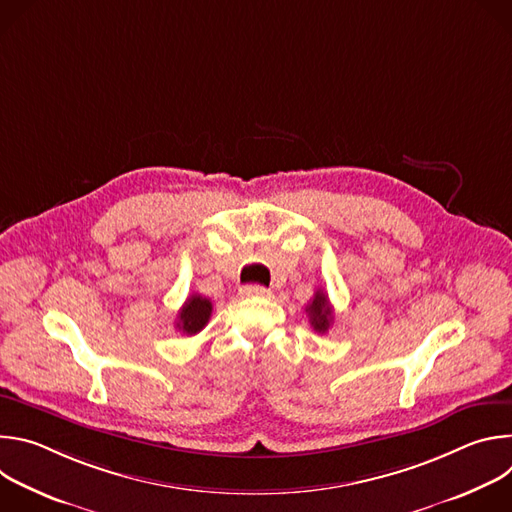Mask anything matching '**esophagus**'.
I'll list each match as a JSON object with an SVG mask.
<instances>
[{
    "mask_svg": "<svg viewBox=\"0 0 512 512\" xmlns=\"http://www.w3.org/2000/svg\"><path fill=\"white\" fill-rule=\"evenodd\" d=\"M241 298H267L269 296V289L263 285H243L239 289Z\"/></svg>",
    "mask_w": 512,
    "mask_h": 512,
    "instance_id": "obj_1",
    "label": "esophagus"
}]
</instances>
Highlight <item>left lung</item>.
Returning <instances> with one entry per match:
<instances>
[{
  "label": "left lung",
  "instance_id": "left-lung-1",
  "mask_svg": "<svg viewBox=\"0 0 512 512\" xmlns=\"http://www.w3.org/2000/svg\"><path fill=\"white\" fill-rule=\"evenodd\" d=\"M306 312H308V316H310V324H312L314 330L320 332V334H324V332L330 328L332 320H334V316H332V306H330L328 296L324 294L322 289L316 291L314 300H312V304L306 308Z\"/></svg>",
  "mask_w": 512,
  "mask_h": 512
}]
</instances>
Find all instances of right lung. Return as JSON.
<instances>
[{
  "instance_id": "add662e5",
  "label": "right lung",
  "mask_w": 512,
  "mask_h": 512,
  "mask_svg": "<svg viewBox=\"0 0 512 512\" xmlns=\"http://www.w3.org/2000/svg\"><path fill=\"white\" fill-rule=\"evenodd\" d=\"M210 314H212V304L208 298H202L200 294H192L182 310L178 312V322H176V328L188 336L192 334H198L210 320Z\"/></svg>"
}]
</instances>
